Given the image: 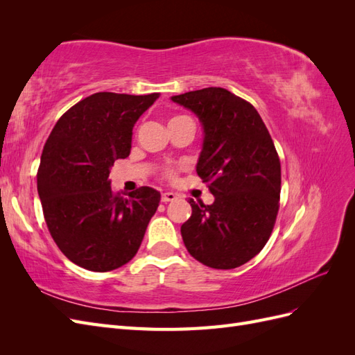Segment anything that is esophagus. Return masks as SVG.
I'll use <instances>...</instances> for the list:
<instances>
[{
	"mask_svg": "<svg viewBox=\"0 0 355 355\" xmlns=\"http://www.w3.org/2000/svg\"><path fill=\"white\" fill-rule=\"evenodd\" d=\"M176 200H178V196L175 194V192H164V194L161 196V201H163V202L176 201Z\"/></svg>",
	"mask_w": 355,
	"mask_h": 355,
	"instance_id": "34e87169",
	"label": "esophagus"
}]
</instances>
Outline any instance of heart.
Returning <instances> with one entry per match:
<instances>
[{
	"label": "heart",
	"instance_id": "b5f03b06",
	"mask_svg": "<svg viewBox=\"0 0 355 355\" xmlns=\"http://www.w3.org/2000/svg\"><path fill=\"white\" fill-rule=\"evenodd\" d=\"M175 118H176V116H175ZM166 175H167V176H171V175H173V170H167Z\"/></svg>",
	"mask_w": 355,
	"mask_h": 355
}]
</instances>
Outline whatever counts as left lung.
Returning a JSON list of instances; mask_svg holds the SVG:
<instances>
[{"label": "left lung", "instance_id": "8db88e82", "mask_svg": "<svg viewBox=\"0 0 355 355\" xmlns=\"http://www.w3.org/2000/svg\"><path fill=\"white\" fill-rule=\"evenodd\" d=\"M202 127L197 173L207 182L210 206L189 198L180 227L189 254L202 265L232 270L259 253L272 232L282 167L272 139L254 106L220 87L171 96Z\"/></svg>", "mask_w": 355, "mask_h": 355}]
</instances>
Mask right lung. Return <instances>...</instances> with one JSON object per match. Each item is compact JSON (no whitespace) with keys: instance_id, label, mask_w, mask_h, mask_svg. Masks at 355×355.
Returning <instances> with one entry per match:
<instances>
[{"instance_id":"obj_1","label":"right lung","mask_w":355,"mask_h":355,"mask_svg":"<svg viewBox=\"0 0 355 355\" xmlns=\"http://www.w3.org/2000/svg\"><path fill=\"white\" fill-rule=\"evenodd\" d=\"M159 98L94 93L63 114L47 139L37 175L53 240L84 270L112 271L133 259L161 194L142 187L115 196L110 173L130 154L136 121Z\"/></svg>"}]
</instances>
